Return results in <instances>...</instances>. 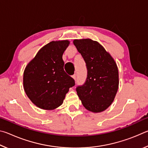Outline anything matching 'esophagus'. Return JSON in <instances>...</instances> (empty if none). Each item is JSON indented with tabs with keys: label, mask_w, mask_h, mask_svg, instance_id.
Here are the masks:
<instances>
[{
	"label": "esophagus",
	"mask_w": 148,
	"mask_h": 148,
	"mask_svg": "<svg viewBox=\"0 0 148 148\" xmlns=\"http://www.w3.org/2000/svg\"><path fill=\"white\" fill-rule=\"evenodd\" d=\"M72 77H73V79L75 80V81H76V74H74L73 76H72Z\"/></svg>",
	"instance_id": "1"
}]
</instances>
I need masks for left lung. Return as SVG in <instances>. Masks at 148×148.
<instances>
[{
  "mask_svg": "<svg viewBox=\"0 0 148 148\" xmlns=\"http://www.w3.org/2000/svg\"><path fill=\"white\" fill-rule=\"evenodd\" d=\"M73 43L86 63L85 84L76 88L86 108L94 113L106 110L113 102L119 87V72L116 61L104 47L91 39H76Z\"/></svg>",
  "mask_w": 148,
  "mask_h": 148,
  "instance_id": "1",
  "label": "left lung"
}]
</instances>
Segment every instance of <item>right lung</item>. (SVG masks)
<instances>
[{
  "instance_id": "right-lung-1",
  "label": "right lung",
  "mask_w": 148,
  "mask_h": 148,
  "mask_svg": "<svg viewBox=\"0 0 148 148\" xmlns=\"http://www.w3.org/2000/svg\"><path fill=\"white\" fill-rule=\"evenodd\" d=\"M70 41L50 42L39 50L23 72L27 97L39 108L52 110L61 106L74 79L64 71L62 55Z\"/></svg>"
}]
</instances>
